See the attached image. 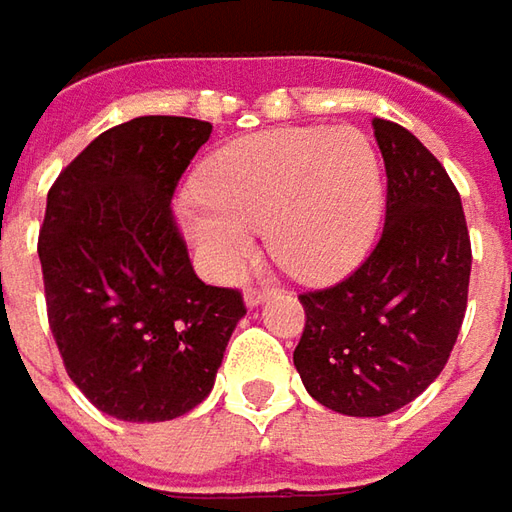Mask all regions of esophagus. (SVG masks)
<instances>
[{"mask_svg": "<svg viewBox=\"0 0 512 512\" xmlns=\"http://www.w3.org/2000/svg\"><path fill=\"white\" fill-rule=\"evenodd\" d=\"M266 297H269V289H255V286H249V289L243 291V300H246V306H249V309L260 306Z\"/></svg>", "mask_w": 512, "mask_h": 512, "instance_id": "esophagus-1", "label": "esophagus"}]
</instances>
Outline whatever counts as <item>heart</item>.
Segmentation results:
<instances>
[{"label":"heart","mask_w":512,"mask_h":512,"mask_svg":"<svg viewBox=\"0 0 512 512\" xmlns=\"http://www.w3.org/2000/svg\"><path fill=\"white\" fill-rule=\"evenodd\" d=\"M382 172L354 127H280L206 158L198 189L175 218L203 269L232 280L255 252V226L277 263L300 280L348 274L371 252L382 223Z\"/></svg>","instance_id":"obj_1"}]
</instances>
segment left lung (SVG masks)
Segmentation results:
<instances>
[{
  "label": "left lung",
  "instance_id": "1",
  "mask_svg": "<svg viewBox=\"0 0 512 512\" xmlns=\"http://www.w3.org/2000/svg\"><path fill=\"white\" fill-rule=\"evenodd\" d=\"M388 175L385 226L357 272L303 291L294 365L311 397L345 416H385L442 374L467 309L470 235L462 198L433 152L374 118Z\"/></svg>",
  "mask_w": 512,
  "mask_h": 512
}]
</instances>
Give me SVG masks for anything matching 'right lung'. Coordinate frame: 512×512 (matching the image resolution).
Wrapping results in <instances>:
<instances>
[{"label": "right lung", "mask_w": 512, "mask_h": 512, "mask_svg": "<svg viewBox=\"0 0 512 512\" xmlns=\"http://www.w3.org/2000/svg\"><path fill=\"white\" fill-rule=\"evenodd\" d=\"M209 135V121L141 115L90 141L47 192L50 331L81 394L124 422L201 405L246 314L238 289L195 274L169 206Z\"/></svg>", "instance_id": "right-lung-1"}]
</instances>
